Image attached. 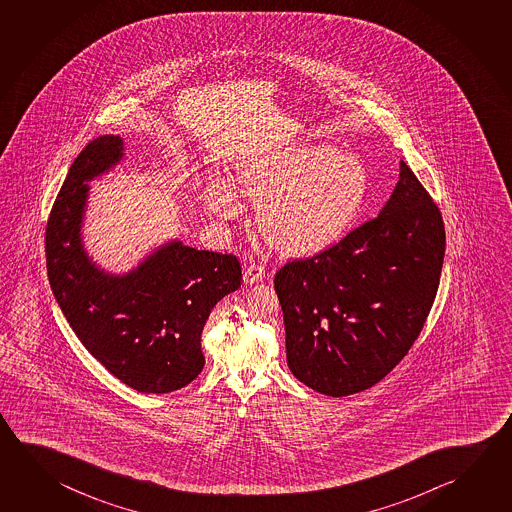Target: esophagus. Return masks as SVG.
<instances>
[{
    "mask_svg": "<svg viewBox=\"0 0 512 512\" xmlns=\"http://www.w3.org/2000/svg\"><path fill=\"white\" fill-rule=\"evenodd\" d=\"M264 277H266V269H264V266H260V264H255V262L244 269L243 278L246 284H257Z\"/></svg>",
    "mask_w": 512,
    "mask_h": 512,
    "instance_id": "obj_1",
    "label": "esophagus"
}]
</instances>
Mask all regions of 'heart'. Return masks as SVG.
Masks as SVG:
<instances>
[{
	"label": "heart",
	"mask_w": 512,
	"mask_h": 512,
	"mask_svg": "<svg viewBox=\"0 0 512 512\" xmlns=\"http://www.w3.org/2000/svg\"><path fill=\"white\" fill-rule=\"evenodd\" d=\"M234 189L257 212V228L271 250L311 257L338 243L358 221L370 190L363 162L331 145H305L237 172ZM210 212L234 217L230 192L212 185L203 194Z\"/></svg>",
	"instance_id": "b5f03b06"
}]
</instances>
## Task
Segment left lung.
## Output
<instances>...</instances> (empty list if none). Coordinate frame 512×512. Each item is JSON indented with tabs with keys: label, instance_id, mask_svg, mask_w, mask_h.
<instances>
[{
	"label": "left lung",
	"instance_id": "8db88e82",
	"mask_svg": "<svg viewBox=\"0 0 512 512\" xmlns=\"http://www.w3.org/2000/svg\"><path fill=\"white\" fill-rule=\"evenodd\" d=\"M444 252L439 207L401 162L379 216L325 252L289 260L275 275L296 379L343 397L390 374L430 314Z\"/></svg>",
	"mask_w": 512,
	"mask_h": 512
}]
</instances>
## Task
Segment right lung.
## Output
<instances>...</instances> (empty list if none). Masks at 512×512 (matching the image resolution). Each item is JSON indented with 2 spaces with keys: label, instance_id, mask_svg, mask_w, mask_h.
Instances as JSON below:
<instances>
[{
  "label": "right lung",
  "instance_id": "add662e5",
  "mask_svg": "<svg viewBox=\"0 0 512 512\" xmlns=\"http://www.w3.org/2000/svg\"><path fill=\"white\" fill-rule=\"evenodd\" d=\"M122 151L120 136H99L72 163L46 223L48 280L93 358L138 392L167 394L205 367L201 332L214 305L241 287V262L172 241L122 277L97 268L81 241L86 181L117 165Z\"/></svg>",
  "mask_w": 512,
  "mask_h": 512
}]
</instances>
